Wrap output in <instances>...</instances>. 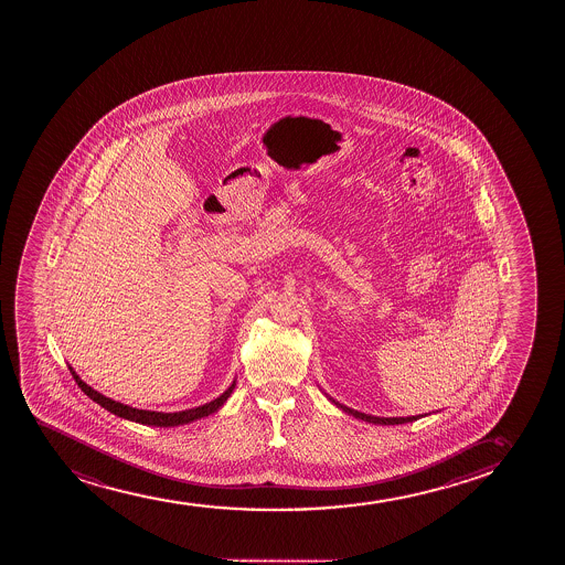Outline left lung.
Wrapping results in <instances>:
<instances>
[{
    "label": "left lung",
    "instance_id": "obj_1",
    "mask_svg": "<svg viewBox=\"0 0 565 565\" xmlns=\"http://www.w3.org/2000/svg\"><path fill=\"white\" fill-rule=\"evenodd\" d=\"M338 407L344 411V413H349V415L356 416L360 420L371 422V424H383V426H394V424H405V422H415L418 420V416H399V418H381V416H371L363 415L360 411L349 409V407H344L341 403L333 402Z\"/></svg>",
    "mask_w": 565,
    "mask_h": 565
}]
</instances>
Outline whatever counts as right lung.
<instances>
[{"label": "right lung", "instance_id": "1", "mask_svg": "<svg viewBox=\"0 0 565 565\" xmlns=\"http://www.w3.org/2000/svg\"><path fill=\"white\" fill-rule=\"evenodd\" d=\"M72 375L73 379H75V383L78 384V388L83 390L86 396L90 397L92 402L99 403L104 409L109 411L113 415L126 418V420L139 422V424H145V426H160V428L189 424V422H194L198 420V418L211 415L214 411L221 409L224 402H226L227 397H230V394H232L235 388L234 381V384H232L222 396L216 397L213 402L205 403L202 407H195V409L179 411V413H156V411L134 409V407H128V405H124V403L113 402L109 397L102 396L99 392L90 388L88 384L83 383V381L78 379L77 373L73 370Z\"/></svg>", "mask_w": 565, "mask_h": 565}]
</instances>
